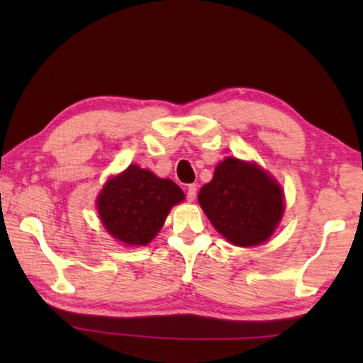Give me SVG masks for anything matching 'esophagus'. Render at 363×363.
<instances>
[{"label": "esophagus", "instance_id": "esophagus-1", "mask_svg": "<svg viewBox=\"0 0 363 363\" xmlns=\"http://www.w3.org/2000/svg\"><path fill=\"white\" fill-rule=\"evenodd\" d=\"M196 198V184H190L187 187V199L189 201H195Z\"/></svg>", "mask_w": 363, "mask_h": 363}]
</instances>
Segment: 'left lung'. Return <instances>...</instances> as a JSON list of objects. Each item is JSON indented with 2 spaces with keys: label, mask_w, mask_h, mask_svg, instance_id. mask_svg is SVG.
<instances>
[{
  "label": "left lung",
  "mask_w": 363,
  "mask_h": 363,
  "mask_svg": "<svg viewBox=\"0 0 363 363\" xmlns=\"http://www.w3.org/2000/svg\"><path fill=\"white\" fill-rule=\"evenodd\" d=\"M198 201L213 228L237 246H256L274 233L284 212L279 184L256 164L228 157Z\"/></svg>",
  "instance_id": "obj_1"
}]
</instances>
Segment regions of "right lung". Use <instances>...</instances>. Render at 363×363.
I'll use <instances>...</instances> for the list:
<instances>
[{
  "mask_svg": "<svg viewBox=\"0 0 363 363\" xmlns=\"http://www.w3.org/2000/svg\"><path fill=\"white\" fill-rule=\"evenodd\" d=\"M184 199L172 179L129 165L106 184L98 196V213L112 237L126 245H148L164 226L169 209Z\"/></svg>",
  "mask_w": 363,
  "mask_h": 363,
  "instance_id": "right-lung-1",
  "label": "right lung"
}]
</instances>
